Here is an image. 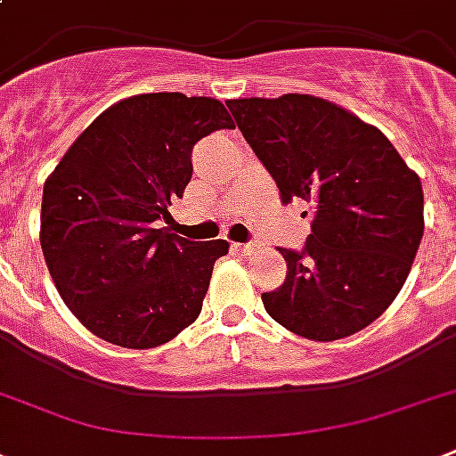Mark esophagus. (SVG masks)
I'll list each match as a JSON object with an SVG mask.
<instances>
[{
	"mask_svg": "<svg viewBox=\"0 0 456 456\" xmlns=\"http://www.w3.org/2000/svg\"><path fill=\"white\" fill-rule=\"evenodd\" d=\"M232 248L234 250H239V253H241V256H250V253H256V243H234V246H232Z\"/></svg>",
	"mask_w": 456,
	"mask_h": 456,
	"instance_id": "1",
	"label": "esophagus"
}]
</instances>
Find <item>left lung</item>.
Returning <instances> with one entry per match:
<instances>
[{"instance_id":"obj_1","label":"left lung","mask_w":456,"mask_h":456,"mask_svg":"<svg viewBox=\"0 0 456 456\" xmlns=\"http://www.w3.org/2000/svg\"><path fill=\"white\" fill-rule=\"evenodd\" d=\"M227 106L284 203H310L312 234L300 253L279 248L286 279L263 293L265 310L319 343L362 331L407 281L424 236L421 179L379 127L338 103L284 94Z\"/></svg>"}]
</instances>
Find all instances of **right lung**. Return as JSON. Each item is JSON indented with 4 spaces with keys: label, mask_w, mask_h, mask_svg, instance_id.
Listing matches in <instances>:
<instances>
[{
    "label": "right lung",
    "mask_w": 456,
    "mask_h": 456,
    "mask_svg": "<svg viewBox=\"0 0 456 456\" xmlns=\"http://www.w3.org/2000/svg\"><path fill=\"white\" fill-rule=\"evenodd\" d=\"M234 120L210 96L134 94L75 139L46 177L39 243L56 291L80 324L130 350L196 322L229 243L156 229L191 179V149Z\"/></svg>",
    "instance_id": "add662e5"
}]
</instances>
